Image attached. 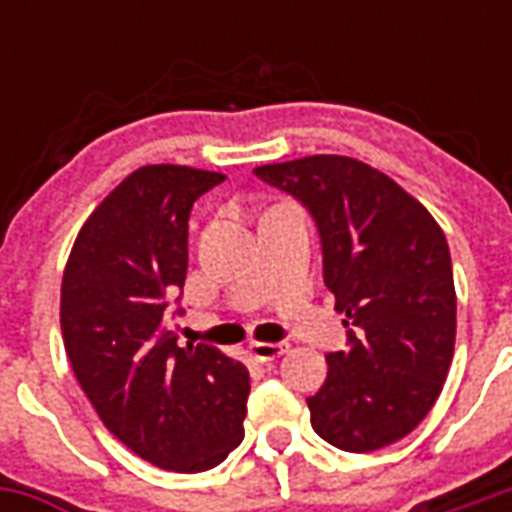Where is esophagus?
<instances>
[{"label":"esophagus","instance_id":"1","mask_svg":"<svg viewBox=\"0 0 512 512\" xmlns=\"http://www.w3.org/2000/svg\"><path fill=\"white\" fill-rule=\"evenodd\" d=\"M288 343H252L249 345V354L255 356L257 362H274L282 354H288Z\"/></svg>","mask_w":512,"mask_h":512}]
</instances>
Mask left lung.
<instances>
[{
  "label": "left lung",
  "instance_id": "left-lung-1",
  "mask_svg": "<svg viewBox=\"0 0 512 512\" xmlns=\"http://www.w3.org/2000/svg\"><path fill=\"white\" fill-rule=\"evenodd\" d=\"M318 227L323 282L345 315L348 348L307 397L315 433L345 452H373L425 419L455 348L447 238L411 194L356 158L307 156L257 167Z\"/></svg>",
  "mask_w": 512,
  "mask_h": 512
}]
</instances>
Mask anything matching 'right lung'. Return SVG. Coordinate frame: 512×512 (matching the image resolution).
<instances>
[{
    "label": "right lung",
    "mask_w": 512,
    "mask_h": 512,
    "mask_svg": "<svg viewBox=\"0 0 512 512\" xmlns=\"http://www.w3.org/2000/svg\"><path fill=\"white\" fill-rule=\"evenodd\" d=\"M222 180L175 164L131 172L87 219L62 277L76 381L128 450L169 472L213 469L244 439L246 367L213 345L180 348L169 329L183 315L189 213Z\"/></svg>",
    "instance_id": "1"
}]
</instances>
